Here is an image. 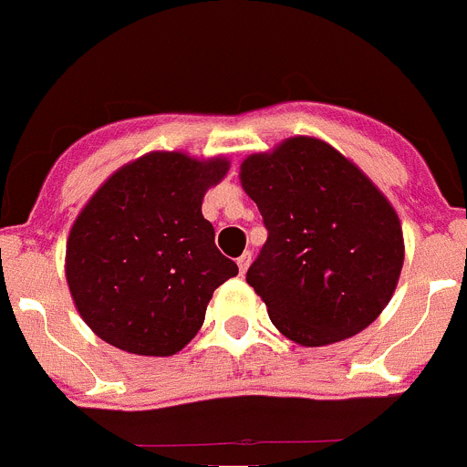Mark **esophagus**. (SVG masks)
<instances>
[{"mask_svg":"<svg viewBox=\"0 0 467 467\" xmlns=\"http://www.w3.org/2000/svg\"><path fill=\"white\" fill-rule=\"evenodd\" d=\"M237 265H239V271H242V274H246L248 265H251V253H248V251L244 253V255L237 260Z\"/></svg>","mask_w":467,"mask_h":467,"instance_id":"esophagus-1","label":"esophagus"}]
</instances>
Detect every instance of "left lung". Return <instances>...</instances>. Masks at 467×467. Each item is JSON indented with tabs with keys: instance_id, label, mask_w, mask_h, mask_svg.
<instances>
[{
	"instance_id": "left-lung-1",
	"label": "left lung",
	"mask_w": 467,
	"mask_h": 467,
	"mask_svg": "<svg viewBox=\"0 0 467 467\" xmlns=\"http://www.w3.org/2000/svg\"><path fill=\"white\" fill-rule=\"evenodd\" d=\"M266 228L246 271L271 324L303 347L368 328L404 265L395 210L363 171L319 139L294 137L242 164Z\"/></svg>"
}]
</instances>
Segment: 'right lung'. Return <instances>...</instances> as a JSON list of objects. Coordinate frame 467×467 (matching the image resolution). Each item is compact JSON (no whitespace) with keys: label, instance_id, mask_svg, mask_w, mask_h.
Returning a JSON list of instances; mask_svg holds the SVG:
<instances>
[{"label":"right lung","instance_id":"1","mask_svg":"<svg viewBox=\"0 0 467 467\" xmlns=\"http://www.w3.org/2000/svg\"><path fill=\"white\" fill-rule=\"evenodd\" d=\"M225 171V160L150 152L95 192L67 237L66 278L98 337L173 356L201 330L214 289L239 271L201 212Z\"/></svg>","mask_w":467,"mask_h":467}]
</instances>
